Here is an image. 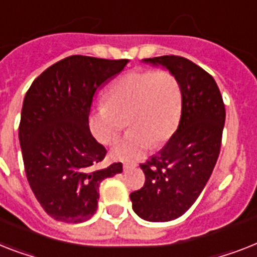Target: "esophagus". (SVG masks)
I'll use <instances>...</instances> for the list:
<instances>
[{"mask_svg": "<svg viewBox=\"0 0 257 257\" xmlns=\"http://www.w3.org/2000/svg\"><path fill=\"white\" fill-rule=\"evenodd\" d=\"M137 165L135 164V162H131V164H124V170H129V169H133L136 168Z\"/></svg>", "mask_w": 257, "mask_h": 257, "instance_id": "1", "label": "esophagus"}]
</instances>
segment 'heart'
Instances as JSON below:
<instances>
[{"label": "heart", "instance_id": "1", "mask_svg": "<svg viewBox=\"0 0 257 257\" xmlns=\"http://www.w3.org/2000/svg\"><path fill=\"white\" fill-rule=\"evenodd\" d=\"M107 103L91 110L88 125L104 145L113 144L128 117L131 131L112 148L120 161L139 158L154 143H166L178 126L182 91L169 71H132L118 79L107 93Z\"/></svg>", "mask_w": 257, "mask_h": 257}]
</instances>
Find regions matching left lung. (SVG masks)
Masks as SVG:
<instances>
[{"mask_svg": "<svg viewBox=\"0 0 257 257\" xmlns=\"http://www.w3.org/2000/svg\"><path fill=\"white\" fill-rule=\"evenodd\" d=\"M178 79L182 112L178 128L157 154L140 165L145 183L129 197L133 211L148 222H170L197 201L218 161L226 109L211 75L176 55L143 59Z\"/></svg>", "mask_w": 257, "mask_h": 257, "instance_id": "8db88e82", "label": "left lung"}]
</instances>
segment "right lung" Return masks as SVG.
Wrapping results in <instances>:
<instances>
[{
	"label": "right lung",
	"mask_w": 257,
	"mask_h": 257,
	"mask_svg": "<svg viewBox=\"0 0 257 257\" xmlns=\"http://www.w3.org/2000/svg\"><path fill=\"white\" fill-rule=\"evenodd\" d=\"M128 59L72 55L33 81L21 112L20 145L27 181L55 220L81 223L97 210L101 181L122 172L121 162L100 168L107 150L88 125L92 97Z\"/></svg>",
	"instance_id": "obj_1"
}]
</instances>
